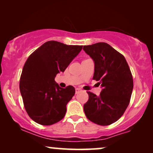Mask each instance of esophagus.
I'll return each mask as SVG.
<instances>
[{"label":"esophagus","instance_id":"obj_1","mask_svg":"<svg viewBox=\"0 0 153 153\" xmlns=\"http://www.w3.org/2000/svg\"><path fill=\"white\" fill-rule=\"evenodd\" d=\"M81 91V89L78 88H76V91H75V93L78 94L79 93H80Z\"/></svg>","mask_w":153,"mask_h":153}]
</instances>
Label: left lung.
Wrapping results in <instances>:
<instances>
[{"mask_svg": "<svg viewBox=\"0 0 153 153\" xmlns=\"http://www.w3.org/2000/svg\"><path fill=\"white\" fill-rule=\"evenodd\" d=\"M93 60V79L102 90L99 96L88 91L89 98L83 105L87 118L95 124L108 125L123 116L130 101L133 79L128 64L122 54L105 42L83 46Z\"/></svg>", "mask_w": 153, "mask_h": 153, "instance_id": "8db88e82", "label": "left lung"}]
</instances>
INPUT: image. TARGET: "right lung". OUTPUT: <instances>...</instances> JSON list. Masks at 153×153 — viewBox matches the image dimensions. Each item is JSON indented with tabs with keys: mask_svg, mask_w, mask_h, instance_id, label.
Returning <instances> with one entry per match:
<instances>
[{
	"mask_svg": "<svg viewBox=\"0 0 153 153\" xmlns=\"http://www.w3.org/2000/svg\"><path fill=\"white\" fill-rule=\"evenodd\" d=\"M82 47L48 41L28 58L19 88L25 109L35 122L51 125L64 118L66 105L74 95L75 89L72 85L60 88L54 79L65 70Z\"/></svg>",
	"mask_w": 153,
	"mask_h": 153,
	"instance_id": "right-lung-1",
	"label": "right lung"
}]
</instances>
